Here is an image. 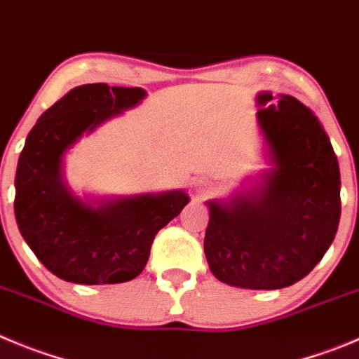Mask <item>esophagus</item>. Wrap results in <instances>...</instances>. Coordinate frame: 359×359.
I'll list each match as a JSON object with an SVG mask.
<instances>
[{"label": "esophagus", "instance_id": "obj_1", "mask_svg": "<svg viewBox=\"0 0 359 359\" xmlns=\"http://www.w3.org/2000/svg\"><path fill=\"white\" fill-rule=\"evenodd\" d=\"M193 189L196 191V195H207L210 191V184L207 182V180H196V182L193 184Z\"/></svg>", "mask_w": 359, "mask_h": 359}]
</instances>
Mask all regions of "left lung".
Wrapping results in <instances>:
<instances>
[{
	"label": "left lung",
	"mask_w": 359,
	"mask_h": 359,
	"mask_svg": "<svg viewBox=\"0 0 359 359\" xmlns=\"http://www.w3.org/2000/svg\"><path fill=\"white\" fill-rule=\"evenodd\" d=\"M257 122L269 168L230 198L209 200L207 264L226 285L274 290L310 273L340 221V170L323 123L292 95L260 92Z\"/></svg>",
	"instance_id": "left-lung-1"
}]
</instances>
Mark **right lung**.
<instances>
[{
    "label": "right lung",
    "instance_id": "add662e5",
    "mask_svg": "<svg viewBox=\"0 0 359 359\" xmlns=\"http://www.w3.org/2000/svg\"><path fill=\"white\" fill-rule=\"evenodd\" d=\"M143 88L92 83L70 90L42 113L26 138L15 173V219L36 259L79 285L123 283L147 266L150 246L187 205L186 191L90 198L65 179V154L83 134L138 106Z\"/></svg>",
    "mask_w": 359,
    "mask_h": 359
}]
</instances>
